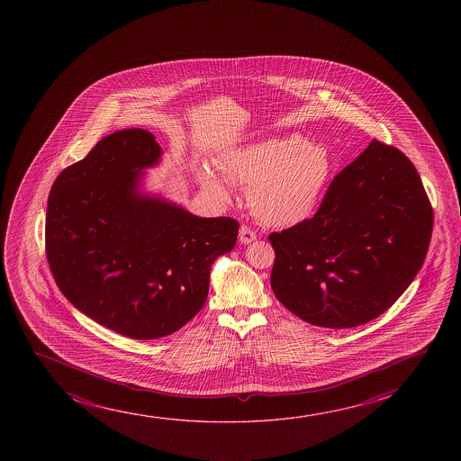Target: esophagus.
<instances>
[{
  "label": "esophagus",
  "instance_id": "obj_1",
  "mask_svg": "<svg viewBox=\"0 0 461 461\" xmlns=\"http://www.w3.org/2000/svg\"><path fill=\"white\" fill-rule=\"evenodd\" d=\"M257 240V234L250 228L242 225L240 228V244H250L253 240Z\"/></svg>",
  "mask_w": 461,
  "mask_h": 461
}]
</instances>
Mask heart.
Returning a JSON list of instances; mask_svg holds the SVG:
<instances>
[{
  "label": "heart",
  "instance_id": "1",
  "mask_svg": "<svg viewBox=\"0 0 461 461\" xmlns=\"http://www.w3.org/2000/svg\"><path fill=\"white\" fill-rule=\"evenodd\" d=\"M222 173L200 167L196 179L211 195L228 202L231 184L246 185L252 214L267 227H294L313 214L332 171L322 146L301 135L259 140L230 148L217 160Z\"/></svg>",
  "mask_w": 461,
  "mask_h": 461
}]
</instances>
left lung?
Here are the masks:
<instances>
[{"instance_id":"8db88e82","label":"left lung","mask_w":461,"mask_h":461,"mask_svg":"<svg viewBox=\"0 0 461 461\" xmlns=\"http://www.w3.org/2000/svg\"><path fill=\"white\" fill-rule=\"evenodd\" d=\"M431 230L433 209L414 165L373 140L334 177L310 221L269 236L272 291L313 326L366 324L420 271Z\"/></svg>"}]
</instances>
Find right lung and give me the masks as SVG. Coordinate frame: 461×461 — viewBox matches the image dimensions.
Returning a JSON list of instances; mask_svg holds the SVG:
<instances>
[{"instance_id":"add662e5","label":"right lung","mask_w":461,"mask_h":461,"mask_svg":"<svg viewBox=\"0 0 461 461\" xmlns=\"http://www.w3.org/2000/svg\"><path fill=\"white\" fill-rule=\"evenodd\" d=\"M160 158L151 132L118 131L59 173L47 206L58 288L88 318L135 340L173 334L202 310L211 266L240 231L234 219L198 217L141 189Z\"/></svg>"}]
</instances>
